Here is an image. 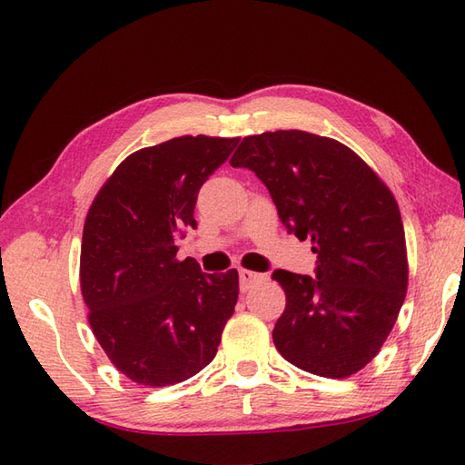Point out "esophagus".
Instances as JSON below:
<instances>
[{
	"mask_svg": "<svg viewBox=\"0 0 465 465\" xmlns=\"http://www.w3.org/2000/svg\"><path fill=\"white\" fill-rule=\"evenodd\" d=\"M263 280H265V273L250 272V270H240V288H242V292H248L250 288H253L255 283H260Z\"/></svg>",
	"mask_w": 465,
	"mask_h": 465,
	"instance_id": "1",
	"label": "esophagus"
}]
</instances>
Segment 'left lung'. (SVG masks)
Here are the masks:
<instances>
[{"label": "left lung", "mask_w": 465, "mask_h": 465, "mask_svg": "<svg viewBox=\"0 0 465 465\" xmlns=\"http://www.w3.org/2000/svg\"><path fill=\"white\" fill-rule=\"evenodd\" d=\"M233 167L268 187L285 230L310 238L315 278L275 270L285 310L273 343L295 368L348 378L380 351L408 290L406 235L391 192L343 143L302 130L243 137Z\"/></svg>", "instance_id": "left-lung-1"}]
</instances>
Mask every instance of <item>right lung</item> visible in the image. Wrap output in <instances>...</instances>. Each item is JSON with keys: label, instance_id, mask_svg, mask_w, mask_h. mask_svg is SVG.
<instances>
[{"label": "right lung", "instance_id": "add662e5", "mask_svg": "<svg viewBox=\"0 0 465 465\" xmlns=\"http://www.w3.org/2000/svg\"><path fill=\"white\" fill-rule=\"evenodd\" d=\"M238 137L182 135L132 153L87 212L80 282L107 358L140 385L190 380L215 358L238 302V272L180 262L177 238L195 227L200 187Z\"/></svg>", "mask_w": 465, "mask_h": 465}]
</instances>
